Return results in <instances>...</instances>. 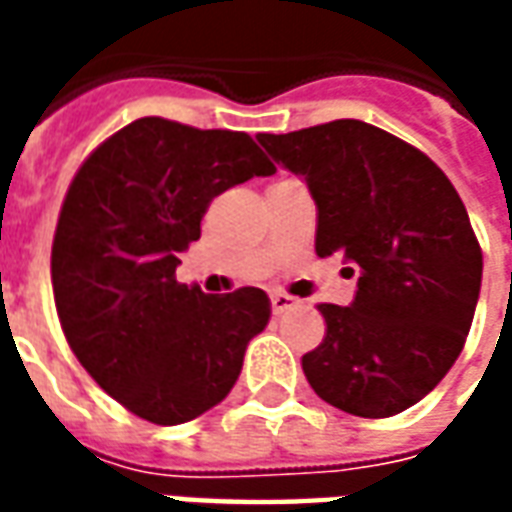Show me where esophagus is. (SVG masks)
<instances>
[{
    "mask_svg": "<svg viewBox=\"0 0 512 512\" xmlns=\"http://www.w3.org/2000/svg\"><path fill=\"white\" fill-rule=\"evenodd\" d=\"M296 304H299V299H293L288 293H271V310H274V315H282V312L296 307Z\"/></svg>",
    "mask_w": 512,
    "mask_h": 512,
    "instance_id": "esophagus-1",
    "label": "esophagus"
}]
</instances>
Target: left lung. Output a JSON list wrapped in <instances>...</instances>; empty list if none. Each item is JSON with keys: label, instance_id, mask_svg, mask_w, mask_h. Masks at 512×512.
Instances as JSON below:
<instances>
[{"label": "left lung", "instance_id": "8db88e82", "mask_svg": "<svg viewBox=\"0 0 512 512\" xmlns=\"http://www.w3.org/2000/svg\"><path fill=\"white\" fill-rule=\"evenodd\" d=\"M318 205V257L356 274L348 307L321 304L323 343L301 356L315 395L381 419L428 395L463 351L483 252L447 175L422 150L362 120L257 134Z\"/></svg>", "mask_w": 512, "mask_h": 512}]
</instances>
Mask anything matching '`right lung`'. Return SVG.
Masks as SVG:
<instances>
[{"label": "right lung", "instance_id": "add662e5", "mask_svg": "<svg viewBox=\"0 0 512 512\" xmlns=\"http://www.w3.org/2000/svg\"><path fill=\"white\" fill-rule=\"evenodd\" d=\"M274 172L244 131L164 117L120 128L76 172L51 246L54 304L76 359L136 417L189 422L241 376L246 345L271 318L268 296H208L175 268L213 197Z\"/></svg>", "mask_w": 512, "mask_h": 512}]
</instances>
